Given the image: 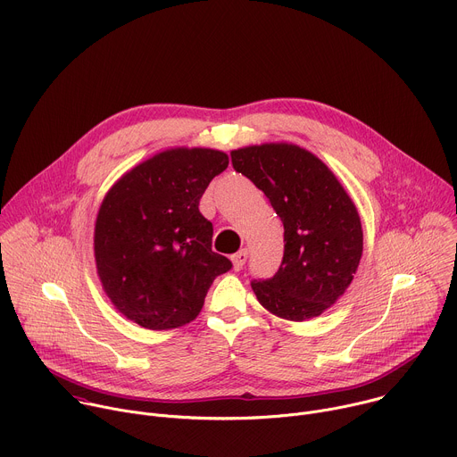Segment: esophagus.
I'll return each mask as SVG.
<instances>
[{
  "instance_id": "obj_1",
  "label": "esophagus",
  "mask_w": 457,
  "mask_h": 457,
  "mask_svg": "<svg viewBox=\"0 0 457 457\" xmlns=\"http://www.w3.org/2000/svg\"><path fill=\"white\" fill-rule=\"evenodd\" d=\"M245 260H247V249H240L238 253H235L231 256V262H233V270L240 271L245 266Z\"/></svg>"
}]
</instances>
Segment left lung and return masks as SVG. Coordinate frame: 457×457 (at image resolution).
<instances>
[{
  "label": "left lung",
  "mask_w": 457,
  "mask_h": 457,
  "mask_svg": "<svg viewBox=\"0 0 457 457\" xmlns=\"http://www.w3.org/2000/svg\"><path fill=\"white\" fill-rule=\"evenodd\" d=\"M235 171L262 189L284 224L278 271L251 287L273 314L320 316L349 287L363 251L354 203L335 173L311 152L286 143L231 152Z\"/></svg>",
  "instance_id": "left-lung-1"
}]
</instances>
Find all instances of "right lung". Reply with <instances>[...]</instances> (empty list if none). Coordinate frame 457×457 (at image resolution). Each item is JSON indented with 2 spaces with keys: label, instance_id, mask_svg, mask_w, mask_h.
<instances>
[{
  "label": "right lung",
  "instance_id": "add662e5",
  "mask_svg": "<svg viewBox=\"0 0 457 457\" xmlns=\"http://www.w3.org/2000/svg\"><path fill=\"white\" fill-rule=\"evenodd\" d=\"M229 164L224 152L175 148L122 175L99 208L97 273L112 303L145 329L197 318L231 260L212 249L213 226L199 212L208 184Z\"/></svg>",
  "mask_w": 457,
  "mask_h": 457
}]
</instances>
